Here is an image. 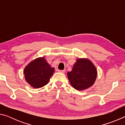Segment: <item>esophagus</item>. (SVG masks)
<instances>
[{
  "label": "esophagus",
  "instance_id": "obj_1",
  "mask_svg": "<svg viewBox=\"0 0 125 125\" xmlns=\"http://www.w3.org/2000/svg\"><path fill=\"white\" fill-rule=\"evenodd\" d=\"M58 72L60 73H65V70H58Z\"/></svg>",
  "mask_w": 125,
  "mask_h": 125
}]
</instances>
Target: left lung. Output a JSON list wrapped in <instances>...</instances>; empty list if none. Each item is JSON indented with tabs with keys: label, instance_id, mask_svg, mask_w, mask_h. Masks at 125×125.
<instances>
[{
	"label": "left lung",
	"instance_id": "left-lung-1",
	"mask_svg": "<svg viewBox=\"0 0 125 125\" xmlns=\"http://www.w3.org/2000/svg\"><path fill=\"white\" fill-rule=\"evenodd\" d=\"M67 75L72 86L75 89L82 90L89 88L94 84L97 71L89 60L78 59L72 71L67 73Z\"/></svg>",
	"mask_w": 125,
	"mask_h": 125
}]
</instances>
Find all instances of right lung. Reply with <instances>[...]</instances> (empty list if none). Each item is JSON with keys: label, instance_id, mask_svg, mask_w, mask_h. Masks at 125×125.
<instances>
[{"label": "right lung", "instance_id": "1", "mask_svg": "<svg viewBox=\"0 0 125 125\" xmlns=\"http://www.w3.org/2000/svg\"><path fill=\"white\" fill-rule=\"evenodd\" d=\"M54 71V68H51L45 58H39L25 67V78L27 83L32 87L40 88L48 83Z\"/></svg>", "mask_w": 125, "mask_h": 125}]
</instances>
